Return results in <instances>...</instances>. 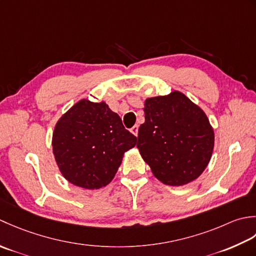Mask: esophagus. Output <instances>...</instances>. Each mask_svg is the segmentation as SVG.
<instances>
[{
  "mask_svg": "<svg viewBox=\"0 0 256 256\" xmlns=\"http://www.w3.org/2000/svg\"><path fill=\"white\" fill-rule=\"evenodd\" d=\"M138 124H134V126L132 128V129H130V132H132L134 136H137L138 134Z\"/></svg>",
  "mask_w": 256,
  "mask_h": 256,
  "instance_id": "34e87169",
  "label": "esophagus"
}]
</instances>
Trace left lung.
Instances as JSON below:
<instances>
[{
	"instance_id": "obj_1",
	"label": "left lung",
	"mask_w": 256,
	"mask_h": 256,
	"mask_svg": "<svg viewBox=\"0 0 256 256\" xmlns=\"http://www.w3.org/2000/svg\"><path fill=\"white\" fill-rule=\"evenodd\" d=\"M144 112L137 148L156 178L180 186L200 176L214 147L204 112L178 90L147 98Z\"/></svg>"
}]
</instances>
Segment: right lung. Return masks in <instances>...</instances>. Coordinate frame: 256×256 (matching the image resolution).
Segmentation results:
<instances>
[{
    "label": "right lung",
    "instance_id": "add662e5",
    "mask_svg": "<svg viewBox=\"0 0 256 256\" xmlns=\"http://www.w3.org/2000/svg\"><path fill=\"white\" fill-rule=\"evenodd\" d=\"M137 138L105 102L82 99L57 122L52 146L64 178L74 186L97 190L110 184L124 154Z\"/></svg>",
    "mask_w": 256,
    "mask_h": 256
}]
</instances>
